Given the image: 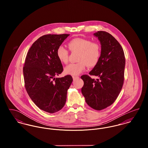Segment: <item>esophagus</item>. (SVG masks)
Returning a JSON list of instances; mask_svg holds the SVG:
<instances>
[{
	"label": "esophagus",
	"mask_w": 148,
	"mask_h": 148,
	"mask_svg": "<svg viewBox=\"0 0 148 148\" xmlns=\"http://www.w3.org/2000/svg\"><path fill=\"white\" fill-rule=\"evenodd\" d=\"M79 77L78 76H73V78L74 80H75V79H78Z\"/></svg>",
	"instance_id": "34e87169"
}]
</instances>
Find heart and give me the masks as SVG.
<instances>
[{
	"instance_id": "1",
	"label": "heart",
	"mask_w": 148,
	"mask_h": 148,
	"mask_svg": "<svg viewBox=\"0 0 148 148\" xmlns=\"http://www.w3.org/2000/svg\"><path fill=\"white\" fill-rule=\"evenodd\" d=\"M69 49L71 52H78L76 63L68 65L64 69L66 74L77 75L84 71L86 65L88 67L95 66L101 56V46L99 42H92L91 40L77 38L68 44ZM56 56L59 61L63 64H67L69 60V51L63 46H59L56 50Z\"/></svg>"
}]
</instances>
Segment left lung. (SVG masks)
<instances>
[{"label": "left lung", "mask_w": 148, "mask_h": 148, "mask_svg": "<svg viewBox=\"0 0 148 148\" xmlns=\"http://www.w3.org/2000/svg\"><path fill=\"white\" fill-rule=\"evenodd\" d=\"M94 35L100 42L101 51L98 63L89 74L98 79L83 75L82 92L88 106L101 110L113 104L119 94L124 80L125 59L121 45L110 34L98 31Z\"/></svg>", "instance_id": "1"}]
</instances>
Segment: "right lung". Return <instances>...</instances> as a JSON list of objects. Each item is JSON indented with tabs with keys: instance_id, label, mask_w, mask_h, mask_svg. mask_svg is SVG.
Listing matches in <instances>:
<instances>
[{
	"instance_id": "add662e5",
	"label": "right lung",
	"mask_w": 148,
	"mask_h": 148,
	"mask_svg": "<svg viewBox=\"0 0 148 148\" xmlns=\"http://www.w3.org/2000/svg\"><path fill=\"white\" fill-rule=\"evenodd\" d=\"M69 34H47L33 44L25 58L23 74L25 89L39 109L49 113L61 110L73 82L70 75L56 77L63 71L56 50Z\"/></svg>"
}]
</instances>
